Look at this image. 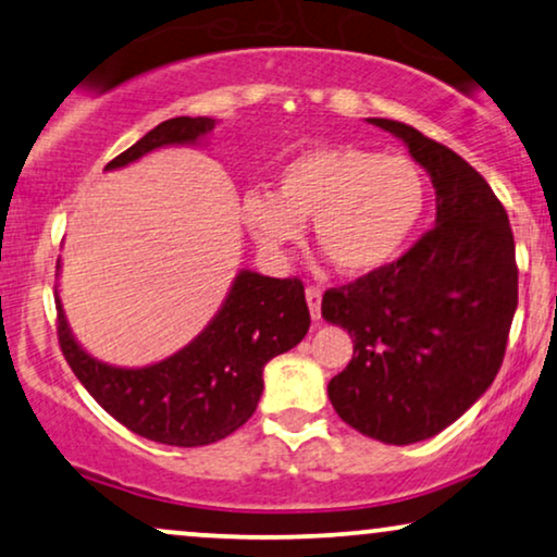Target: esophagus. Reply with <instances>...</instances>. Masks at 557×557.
<instances>
[{
  "mask_svg": "<svg viewBox=\"0 0 557 557\" xmlns=\"http://www.w3.org/2000/svg\"><path fill=\"white\" fill-rule=\"evenodd\" d=\"M321 287H306V300H308V311H311V319L319 321L321 319Z\"/></svg>",
  "mask_w": 557,
  "mask_h": 557,
  "instance_id": "esophagus-1",
  "label": "esophagus"
}]
</instances>
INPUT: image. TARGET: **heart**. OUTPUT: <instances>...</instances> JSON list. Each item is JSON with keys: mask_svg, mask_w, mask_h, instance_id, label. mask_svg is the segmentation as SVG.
<instances>
[{"mask_svg": "<svg viewBox=\"0 0 557 557\" xmlns=\"http://www.w3.org/2000/svg\"><path fill=\"white\" fill-rule=\"evenodd\" d=\"M426 208V182L408 157L362 146L302 151L280 169L277 189L244 197V226L270 257L302 238L313 242L347 277L391 264L417 231Z\"/></svg>", "mask_w": 557, "mask_h": 557, "instance_id": "1", "label": "heart"}]
</instances>
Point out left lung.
I'll return each instance as SVG.
<instances>
[{
  "instance_id": "obj_1",
  "label": "left lung",
  "mask_w": 557,
  "mask_h": 557,
  "mask_svg": "<svg viewBox=\"0 0 557 557\" xmlns=\"http://www.w3.org/2000/svg\"><path fill=\"white\" fill-rule=\"evenodd\" d=\"M368 123L404 140L429 174L436 218L398 262L323 295L321 315L355 344L329 400L360 434L413 445L460 419L494 383L519 272L509 215L466 159L406 123Z\"/></svg>"
}]
</instances>
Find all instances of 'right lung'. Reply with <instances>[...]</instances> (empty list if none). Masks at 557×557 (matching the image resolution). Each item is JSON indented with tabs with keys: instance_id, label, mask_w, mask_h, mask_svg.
Returning a JSON list of instances; mask_svg holds the SVG:
<instances>
[{
	"instance_id": "right-lung-1",
	"label": "right lung",
	"mask_w": 557,
	"mask_h": 557,
	"mask_svg": "<svg viewBox=\"0 0 557 557\" xmlns=\"http://www.w3.org/2000/svg\"><path fill=\"white\" fill-rule=\"evenodd\" d=\"M213 128V117H172L104 169L128 166L166 146H197ZM55 311L61 351L89 396L131 432L172 447L213 445L244 426L262 398L264 364L300 344L311 326L300 280L251 270H238L226 300L187 347L146 368L91 357L72 334L59 290Z\"/></svg>"
}]
</instances>
